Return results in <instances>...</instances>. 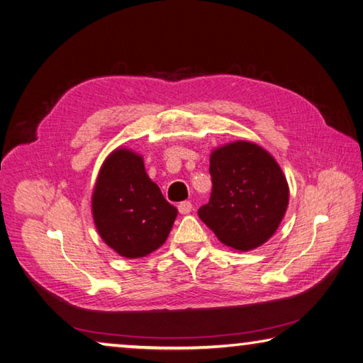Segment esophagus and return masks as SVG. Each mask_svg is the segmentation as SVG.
I'll list each match as a JSON object with an SVG mask.
<instances>
[{
  "label": "esophagus",
  "instance_id": "obj_1",
  "mask_svg": "<svg viewBox=\"0 0 363 363\" xmlns=\"http://www.w3.org/2000/svg\"><path fill=\"white\" fill-rule=\"evenodd\" d=\"M177 209H179L181 214H189L192 211V203L190 201H181L177 204Z\"/></svg>",
  "mask_w": 363,
  "mask_h": 363
}]
</instances>
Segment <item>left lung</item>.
I'll list each match as a JSON object with an SVG mask.
<instances>
[{
	"mask_svg": "<svg viewBox=\"0 0 363 363\" xmlns=\"http://www.w3.org/2000/svg\"><path fill=\"white\" fill-rule=\"evenodd\" d=\"M209 174L213 190L199 216L219 241L250 250L272 238L289 204L286 176L273 157L254 143H230L211 154Z\"/></svg>",
	"mask_w": 363,
	"mask_h": 363,
	"instance_id": "obj_1",
	"label": "left lung"
}]
</instances>
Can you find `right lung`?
Instances as JSON below:
<instances>
[{
  "label": "right lung",
  "mask_w": 363,
  "mask_h": 363,
  "mask_svg": "<svg viewBox=\"0 0 363 363\" xmlns=\"http://www.w3.org/2000/svg\"><path fill=\"white\" fill-rule=\"evenodd\" d=\"M91 211L103 241L127 259L159 249L177 216V209L149 179L143 157L127 149H117L104 160Z\"/></svg>",
  "instance_id": "right-lung-1"
}]
</instances>
